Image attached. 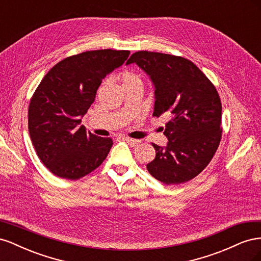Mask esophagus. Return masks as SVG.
<instances>
[{"label":"esophagus","instance_id":"obj_1","mask_svg":"<svg viewBox=\"0 0 261 261\" xmlns=\"http://www.w3.org/2000/svg\"><path fill=\"white\" fill-rule=\"evenodd\" d=\"M123 139L126 141V143H128L132 146H137L140 144V140H138V139H134V138H129V137H124Z\"/></svg>","mask_w":261,"mask_h":261}]
</instances>
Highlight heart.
I'll use <instances>...</instances> for the list:
<instances>
[{
  "label": "heart",
  "instance_id": "b5f03b06",
  "mask_svg": "<svg viewBox=\"0 0 261 261\" xmlns=\"http://www.w3.org/2000/svg\"><path fill=\"white\" fill-rule=\"evenodd\" d=\"M122 86L125 87H137V88H143L144 80L140 74L134 72V70H124L122 74Z\"/></svg>",
  "mask_w": 261,
  "mask_h": 261
}]
</instances>
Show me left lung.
Wrapping results in <instances>:
<instances>
[{"label": "left lung", "instance_id": "8db88e82", "mask_svg": "<svg viewBox=\"0 0 261 261\" xmlns=\"http://www.w3.org/2000/svg\"><path fill=\"white\" fill-rule=\"evenodd\" d=\"M136 63L154 85L153 116L168 115L165 147L152 144L155 158L147 170L163 184H181L196 177L215 155L222 137V105L209 78L192 61L176 55L138 51Z\"/></svg>", "mask_w": 261, "mask_h": 261}]
</instances>
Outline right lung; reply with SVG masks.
Masks as SVG:
<instances>
[{
    "label": "right lung",
    "mask_w": 261,
    "mask_h": 261,
    "mask_svg": "<svg viewBox=\"0 0 261 261\" xmlns=\"http://www.w3.org/2000/svg\"><path fill=\"white\" fill-rule=\"evenodd\" d=\"M127 50H94L55 64L31 97L28 128L39 159L61 178L78 179L105 161L112 138L87 133L82 116L103 78L123 65Z\"/></svg>",
    "instance_id": "1"
}]
</instances>
